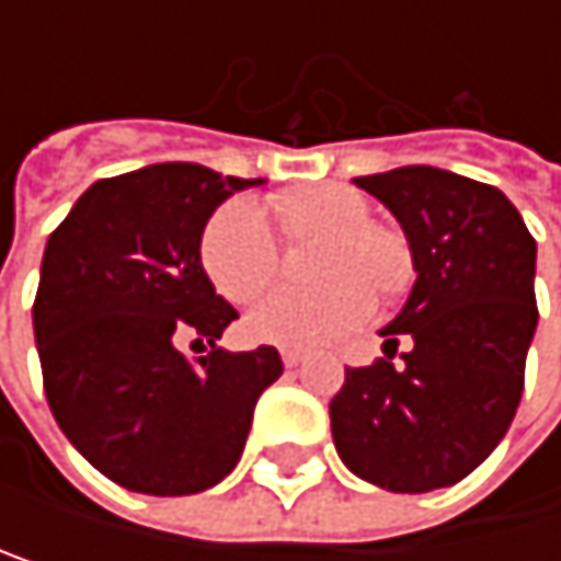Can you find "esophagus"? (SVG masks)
<instances>
[{"label":"esophagus","mask_w":561,"mask_h":561,"mask_svg":"<svg viewBox=\"0 0 561 561\" xmlns=\"http://www.w3.org/2000/svg\"><path fill=\"white\" fill-rule=\"evenodd\" d=\"M280 357H284L287 368H297V364L304 360V354H300V351H290V347H284V351H280Z\"/></svg>","instance_id":"34e87169"}]
</instances>
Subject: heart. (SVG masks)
I'll return each mask as SVG.
<instances>
[{
  "label": "heart",
  "mask_w": 561,
  "mask_h": 561,
  "mask_svg": "<svg viewBox=\"0 0 561 561\" xmlns=\"http://www.w3.org/2000/svg\"><path fill=\"white\" fill-rule=\"evenodd\" d=\"M284 224L294 237H331L324 250V290H277L247 314V334L290 351L324 347L371 318L373 284L394 294L411 277V250L401 233L378 227L364 193L344 183L294 190L280 201ZM204 267L214 287L247 304L264 294L280 274V240L264 204L237 197L224 204L204 230Z\"/></svg>",
  "instance_id": "1"
}]
</instances>
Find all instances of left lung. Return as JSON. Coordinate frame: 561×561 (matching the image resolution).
<instances>
[{"label": "left lung", "instance_id": "obj_1", "mask_svg": "<svg viewBox=\"0 0 561 561\" xmlns=\"http://www.w3.org/2000/svg\"><path fill=\"white\" fill-rule=\"evenodd\" d=\"M401 224L417 280L331 401L341 461L388 492L461 482L505 438L539 324L536 240L502 190L438 167L357 176ZM404 340L402 364H393Z\"/></svg>", "mask_w": 561, "mask_h": 561}]
</instances>
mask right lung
I'll return each mask as SVG.
<instances>
[{"label": "right lung", "instance_id": "right-lung-1", "mask_svg": "<svg viewBox=\"0 0 561 561\" xmlns=\"http://www.w3.org/2000/svg\"><path fill=\"white\" fill-rule=\"evenodd\" d=\"M254 183L153 163L96 180L49 233L33 304L46 401L72 448L129 492L193 495L227 479L284 371L271 344L217 347L237 311L201 264L210 214ZM180 340L211 354L190 362Z\"/></svg>", "mask_w": 561, "mask_h": 561}]
</instances>
